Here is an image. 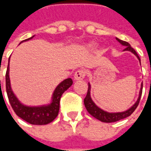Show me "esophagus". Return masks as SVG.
Segmentation results:
<instances>
[{"instance_id": "1", "label": "esophagus", "mask_w": 151, "mask_h": 151, "mask_svg": "<svg viewBox=\"0 0 151 151\" xmlns=\"http://www.w3.org/2000/svg\"><path fill=\"white\" fill-rule=\"evenodd\" d=\"M86 77V72L82 69H78V71H76L74 73V80L76 81H79V80H82Z\"/></svg>"}]
</instances>
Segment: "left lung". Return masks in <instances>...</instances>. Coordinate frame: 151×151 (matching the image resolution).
I'll use <instances>...</instances> for the list:
<instances>
[{
	"mask_svg": "<svg viewBox=\"0 0 151 151\" xmlns=\"http://www.w3.org/2000/svg\"><path fill=\"white\" fill-rule=\"evenodd\" d=\"M116 39L120 44H122L123 46H125V48L124 49V51H129L132 53H133L137 57V59L139 60L140 64H141L140 57L137 55V53L136 52V51L130 46L129 43L128 42H125V41H123V40H119L118 38H116ZM142 93V86H141V90H140L138 99H137L136 103L131 108H129L126 111H122V112H108V111L102 110L101 108H99L98 106H96V104L93 102V100L91 99V85H90V83H88V91H87L86 96L84 99V104H85L86 108V110H87L89 113L91 114L92 116L96 118L97 120H100L102 122H105V123L116 122V121H118V120H122V119H124L126 117L129 116L130 115L135 111L137 107L139 104Z\"/></svg>",
	"mask_w": 151,
	"mask_h": 151,
	"instance_id": "obj_1",
	"label": "left lung"
}]
</instances>
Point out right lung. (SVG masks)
Segmentation results:
<instances>
[{"instance_id":"right-lung-1","label":"right lung","mask_w":151,"mask_h":151,"mask_svg":"<svg viewBox=\"0 0 151 151\" xmlns=\"http://www.w3.org/2000/svg\"><path fill=\"white\" fill-rule=\"evenodd\" d=\"M33 37L34 36L23 40L21 43L31 40ZM9 59L7 71L5 74V86H6V92L8 95L9 101L10 103L12 108L14 109L16 115L28 123L31 124H38V125L47 124L55 120V118L58 116V113H59L60 97L63 93L72 86V79H65L56 86V88L53 92L52 103L50 104L43 105V106H39V107H29V106L22 104L14 94L11 89V86H10V80H9Z\"/></svg>"}]
</instances>
